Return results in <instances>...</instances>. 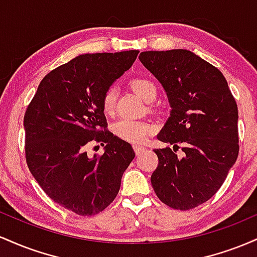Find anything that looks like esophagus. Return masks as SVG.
<instances>
[{
	"label": "esophagus",
	"instance_id": "1",
	"mask_svg": "<svg viewBox=\"0 0 257 257\" xmlns=\"http://www.w3.org/2000/svg\"><path fill=\"white\" fill-rule=\"evenodd\" d=\"M145 147L144 146H134V151H135V153H137V156H139V155H141V153H143L144 151H145Z\"/></svg>",
	"mask_w": 257,
	"mask_h": 257
}]
</instances>
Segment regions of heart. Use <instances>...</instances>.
<instances>
[{
	"instance_id": "1",
	"label": "heart",
	"mask_w": 257,
	"mask_h": 257,
	"mask_svg": "<svg viewBox=\"0 0 257 257\" xmlns=\"http://www.w3.org/2000/svg\"><path fill=\"white\" fill-rule=\"evenodd\" d=\"M132 88L146 102L153 101L156 96H157V87L149 78L139 77L133 79ZM116 96L117 90L113 85L106 89L104 95H102V110H104L105 113H111L114 110ZM112 131H113L117 138L122 139L126 143L138 145V144H143L152 134L155 128H153L152 124L144 122V120L122 118L114 123Z\"/></svg>"
}]
</instances>
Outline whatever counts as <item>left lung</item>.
Segmentation results:
<instances>
[{"label":"left lung","instance_id":"8db88e82","mask_svg":"<svg viewBox=\"0 0 257 257\" xmlns=\"http://www.w3.org/2000/svg\"><path fill=\"white\" fill-rule=\"evenodd\" d=\"M139 59L163 85L172 107L157 139L173 149L155 150L152 187L164 204L190 210L219 191L237 161V104L220 70L192 52H143ZM180 145L182 158L176 155Z\"/></svg>","mask_w":257,"mask_h":257}]
</instances>
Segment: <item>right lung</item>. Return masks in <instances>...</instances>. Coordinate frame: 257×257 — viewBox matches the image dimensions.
<instances>
[{
	"label": "right lung",
	"instance_id": "1",
	"mask_svg": "<svg viewBox=\"0 0 257 257\" xmlns=\"http://www.w3.org/2000/svg\"><path fill=\"white\" fill-rule=\"evenodd\" d=\"M139 51L82 54L41 81L24 116L25 157L47 196L90 216L107 208L135 157L132 145L106 131L102 95L132 67ZM104 155L87 157L92 142Z\"/></svg>",
	"mask_w": 257,
	"mask_h": 257
}]
</instances>
